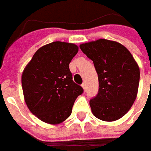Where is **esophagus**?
<instances>
[{"label": "esophagus", "instance_id": "1", "mask_svg": "<svg viewBox=\"0 0 151 151\" xmlns=\"http://www.w3.org/2000/svg\"><path fill=\"white\" fill-rule=\"evenodd\" d=\"M81 86H82V88H83V90L86 91V83H83V84L81 85Z\"/></svg>", "mask_w": 151, "mask_h": 151}]
</instances>
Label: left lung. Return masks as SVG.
Returning <instances> with one entry per match:
<instances>
[{
	"label": "left lung",
	"instance_id": "1",
	"mask_svg": "<svg viewBox=\"0 0 151 151\" xmlns=\"http://www.w3.org/2000/svg\"><path fill=\"white\" fill-rule=\"evenodd\" d=\"M93 61L99 90L90 100L93 115L106 122L124 117L135 101L139 83V68L131 53L123 44L98 39L80 45Z\"/></svg>",
	"mask_w": 151,
	"mask_h": 151
}]
</instances>
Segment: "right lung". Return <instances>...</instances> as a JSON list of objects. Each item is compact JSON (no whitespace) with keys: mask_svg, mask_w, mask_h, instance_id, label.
<instances>
[{"mask_svg":"<svg viewBox=\"0 0 151 151\" xmlns=\"http://www.w3.org/2000/svg\"><path fill=\"white\" fill-rule=\"evenodd\" d=\"M74 44L56 41L33 55L22 75L24 100L30 112L50 124H59L71 114L83 89L72 80L69 64L78 52Z\"/></svg>","mask_w":151,"mask_h":151,"instance_id":"1","label":"right lung"}]
</instances>
